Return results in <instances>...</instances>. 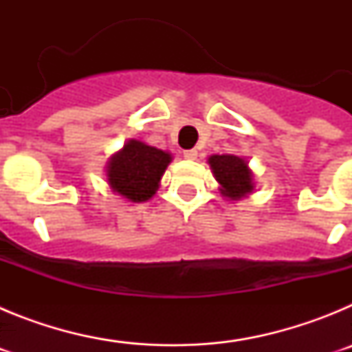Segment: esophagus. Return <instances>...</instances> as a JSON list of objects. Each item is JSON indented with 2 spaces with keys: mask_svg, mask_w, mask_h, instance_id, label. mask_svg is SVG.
<instances>
[{
  "mask_svg": "<svg viewBox=\"0 0 352 352\" xmlns=\"http://www.w3.org/2000/svg\"><path fill=\"white\" fill-rule=\"evenodd\" d=\"M197 149H186V151H183V157L188 158V160H195L197 158Z\"/></svg>",
  "mask_w": 352,
  "mask_h": 352,
  "instance_id": "34e87169",
  "label": "esophagus"
}]
</instances>
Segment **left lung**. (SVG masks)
Wrapping results in <instances>:
<instances>
[{
	"label": "left lung",
	"instance_id": "left-lung-1",
	"mask_svg": "<svg viewBox=\"0 0 352 352\" xmlns=\"http://www.w3.org/2000/svg\"><path fill=\"white\" fill-rule=\"evenodd\" d=\"M210 166L213 169L214 178L222 186L220 192L226 197L238 201L243 195L250 194L254 188L252 173L243 158L234 157V155H213L210 157Z\"/></svg>",
	"mask_w": 352,
	"mask_h": 352
}]
</instances>
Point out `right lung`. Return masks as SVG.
<instances>
[{
    "label": "right lung",
    "mask_w": 352,
    "mask_h": 352,
    "mask_svg": "<svg viewBox=\"0 0 352 352\" xmlns=\"http://www.w3.org/2000/svg\"><path fill=\"white\" fill-rule=\"evenodd\" d=\"M169 162V153L132 139L109 162V185L132 203H144L157 192Z\"/></svg>",
    "instance_id": "right-lung-1"
}]
</instances>
